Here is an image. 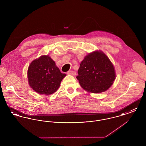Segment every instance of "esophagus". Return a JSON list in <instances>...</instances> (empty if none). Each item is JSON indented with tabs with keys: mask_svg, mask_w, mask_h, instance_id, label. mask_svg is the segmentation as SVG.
<instances>
[{
	"mask_svg": "<svg viewBox=\"0 0 146 146\" xmlns=\"http://www.w3.org/2000/svg\"><path fill=\"white\" fill-rule=\"evenodd\" d=\"M67 74H70V75H72V76H76V72H74L73 70H70L67 72Z\"/></svg>",
	"mask_w": 146,
	"mask_h": 146,
	"instance_id": "1",
	"label": "esophagus"
}]
</instances>
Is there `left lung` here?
<instances>
[{
    "label": "left lung",
    "instance_id": "left-lung-1",
    "mask_svg": "<svg viewBox=\"0 0 146 146\" xmlns=\"http://www.w3.org/2000/svg\"><path fill=\"white\" fill-rule=\"evenodd\" d=\"M76 79L84 89L100 93L109 89L115 78L114 68L102 52L95 51L85 57L80 64Z\"/></svg>",
    "mask_w": 146,
    "mask_h": 146
}]
</instances>
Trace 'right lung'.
Here are the masks:
<instances>
[{
  "label": "right lung",
  "instance_id": "right-lung-1",
  "mask_svg": "<svg viewBox=\"0 0 146 146\" xmlns=\"http://www.w3.org/2000/svg\"><path fill=\"white\" fill-rule=\"evenodd\" d=\"M27 74L30 86L38 94L47 95L57 91L66 76L60 72L55 62L48 55L42 56L31 63Z\"/></svg>",
  "mask_w": 146,
  "mask_h": 146
}]
</instances>
